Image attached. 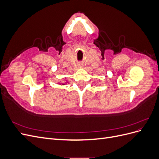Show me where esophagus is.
I'll return each mask as SVG.
<instances>
[{
  "instance_id": "1",
  "label": "esophagus",
  "mask_w": 159,
  "mask_h": 159,
  "mask_svg": "<svg viewBox=\"0 0 159 159\" xmlns=\"http://www.w3.org/2000/svg\"><path fill=\"white\" fill-rule=\"evenodd\" d=\"M81 66H81V65H80V66H79V67H81Z\"/></svg>"
}]
</instances>
